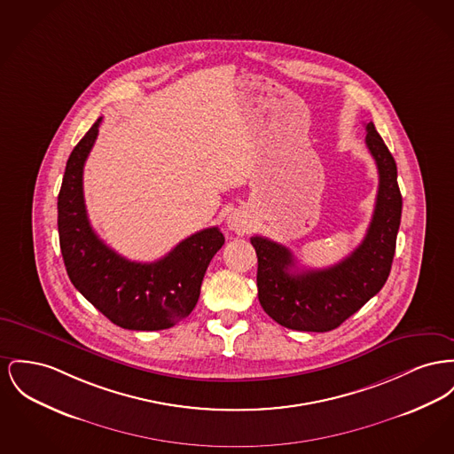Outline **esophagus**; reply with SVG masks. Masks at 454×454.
Returning a JSON list of instances; mask_svg holds the SVG:
<instances>
[{
  "instance_id": "1",
  "label": "esophagus",
  "mask_w": 454,
  "mask_h": 454,
  "mask_svg": "<svg viewBox=\"0 0 454 454\" xmlns=\"http://www.w3.org/2000/svg\"><path fill=\"white\" fill-rule=\"evenodd\" d=\"M228 228L237 235H245L250 231V219L243 211H235L228 215Z\"/></svg>"
}]
</instances>
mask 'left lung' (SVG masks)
I'll use <instances>...</instances> for the list:
<instances>
[{
    "label": "left lung",
    "instance_id": "1",
    "mask_svg": "<svg viewBox=\"0 0 454 454\" xmlns=\"http://www.w3.org/2000/svg\"><path fill=\"white\" fill-rule=\"evenodd\" d=\"M365 130L379 190L367 235L348 257L325 269L298 270L290 248L264 237L250 239L259 261V301L270 319L288 329H336L380 292L391 272L403 207L398 169L372 121Z\"/></svg>",
    "mask_w": 454,
    "mask_h": 454
}]
</instances>
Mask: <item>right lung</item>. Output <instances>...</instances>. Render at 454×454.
<instances>
[{"mask_svg": "<svg viewBox=\"0 0 454 454\" xmlns=\"http://www.w3.org/2000/svg\"><path fill=\"white\" fill-rule=\"evenodd\" d=\"M99 118L67 160L58 195L59 247L70 281L113 324L160 331L185 319L197 305L204 274L224 237L217 226L180 241L156 262H132L92 230L83 202V164L98 138Z\"/></svg>", "mask_w": 454, "mask_h": 454, "instance_id": "1", "label": "right lung"}]
</instances>
